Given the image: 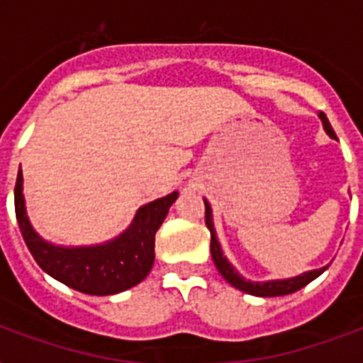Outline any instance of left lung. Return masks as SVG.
Masks as SVG:
<instances>
[{
	"instance_id": "left-lung-1",
	"label": "left lung",
	"mask_w": 363,
	"mask_h": 363,
	"mask_svg": "<svg viewBox=\"0 0 363 363\" xmlns=\"http://www.w3.org/2000/svg\"><path fill=\"white\" fill-rule=\"evenodd\" d=\"M320 116L322 124H324V130L326 133L332 139H337L335 137V131H333L332 124L328 121V116L324 113H318ZM205 201V224L209 228L211 232V256H213V262H215L216 269L220 273L224 279H226L233 288H238L241 292H247V294H252V296H259V298H275V296H286V294H294L301 290L303 286H307L311 281H315L316 277H320L326 267H320V269H313V271H307V273H301L298 277H292V279H282V281H267V282H252V281H247L245 277H241L238 273V269L233 267L228 258L224 256L220 248V242L216 239V232H215V226H213V211H211V205L207 199Z\"/></svg>"
}]
</instances>
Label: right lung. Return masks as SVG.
Masks as SVG:
<instances>
[{
  "instance_id": "1",
  "label": "right lung",
  "mask_w": 363,
  "mask_h": 363,
  "mask_svg": "<svg viewBox=\"0 0 363 363\" xmlns=\"http://www.w3.org/2000/svg\"><path fill=\"white\" fill-rule=\"evenodd\" d=\"M179 192L143 205L124 233L94 247H56L37 235L26 215L22 171L14 186V211L20 233L45 273L88 296H111L135 286L154 264V238Z\"/></svg>"
}]
</instances>
